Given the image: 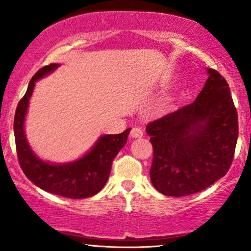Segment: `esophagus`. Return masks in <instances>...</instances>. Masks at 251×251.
Masks as SVG:
<instances>
[{
  "label": "esophagus",
  "mask_w": 251,
  "mask_h": 251,
  "mask_svg": "<svg viewBox=\"0 0 251 251\" xmlns=\"http://www.w3.org/2000/svg\"><path fill=\"white\" fill-rule=\"evenodd\" d=\"M131 137L132 138H142L143 137V129L140 127H133L131 129Z\"/></svg>",
  "instance_id": "obj_1"
}]
</instances>
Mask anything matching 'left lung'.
<instances>
[{
  "mask_svg": "<svg viewBox=\"0 0 251 251\" xmlns=\"http://www.w3.org/2000/svg\"><path fill=\"white\" fill-rule=\"evenodd\" d=\"M205 86L189 105L149 123L150 176L160 194L189 196L224 177L234 159L237 112L226 80L208 68Z\"/></svg>",
  "mask_w": 251,
  "mask_h": 251,
  "instance_id": "obj_1",
  "label": "left lung"
}]
</instances>
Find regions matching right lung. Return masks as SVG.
Wrapping results in <instances>:
<instances>
[{
    "instance_id": "obj_1",
    "label": "right lung",
    "mask_w": 251,
    "mask_h": 251,
    "mask_svg": "<svg viewBox=\"0 0 251 251\" xmlns=\"http://www.w3.org/2000/svg\"><path fill=\"white\" fill-rule=\"evenodd\" d=\"M59 66V63H50L37 71L31 77L24 98L17 105L14 118L17 158L25 177L40 189L73 200L87 198L98 194L105 186L111 174L113 159L127 142L131 128L120 134H106L100 137L91 151L75 162L51 164L36 157L29 148L25 134L24 125L28 103L36 80L51 73Z\"/></svg>"
}]
</instances>
